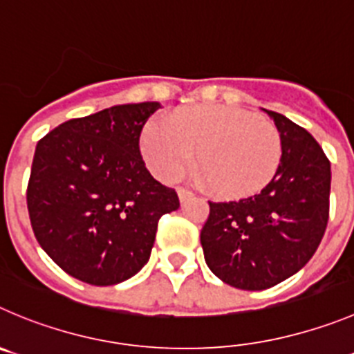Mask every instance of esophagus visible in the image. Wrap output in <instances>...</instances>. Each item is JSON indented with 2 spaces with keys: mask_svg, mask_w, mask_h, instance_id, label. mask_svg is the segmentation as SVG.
<instances>
[{
  "mask_svg": "<svg viewBox=\"0 0 354 354\" xmlns=\"http://www.w3.org/2000/svg\"><path fill=\"white\" fill-rule=\"evenodd\" d=\"M178 197H180L181 204H185L187 201H190L194 197L192 190H188V188H178Z\"/></svg>",
  "mask_w": 354,
  "mask_h": 354,
  "instance_id": "34e87169",
  "label": "esophagus"
}]
</instances>
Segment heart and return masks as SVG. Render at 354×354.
Returning <instances> with one entry per match:
<instances>
[{
	"label": "heart",
	"mask_w": 354,
	"mask_h": 354,
	"mask_svg": "<svg viewBox=\"0 0 354 354\" xmlns=\"http://www.w3.org/2000/svg\"><path fill=\"white\" fill-rule=\"evenodd\" d=\"M148 169L164 183L176 181L197 164L201 178L227 199L253 196L272 181L283 145L272 122L225 104L196 106L148 122L141 136Z\"/></svg>",
	"instance_id": "obj_1"
}]
</instances>
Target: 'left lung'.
<instances>
[{"instance_id": "8db88e82", "label": "left lung", "mask_w": 354, "mask_h": 354, "mask_svg": "<svg viewBox=\"0 0 354 354\" xmlns=\"http://www.w3.org/2000/svg\"><path fill=\"white\" fill-rule=\"evenodd\" d=\"M281 136L276 176L262 192L211 203L201 230L204 260L223 283L266 290L299 272L328 223L330 160L318 141L285 115L266 110Z\"/></svg>"}]
</instances>
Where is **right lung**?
Masks as SVG:
<instances>
[{
  "label": "right lung",
  "instance_id": "obj_1",
  "mask_svg": "<svg viewBox=\"0 0 354 354\" xmlns=\"http://www.w3.org/2000/svg\"><path fill=\"white\" fill-rule=\"evenodd\" d=\"M158 102L118 104L64 122L38 141L28 211L39 246L69 276L110 286L148 262L174 188L145 167L140 136Z\"/></svg>",
  "mask_w": 354,
  "mask_h": 354
}]
</instances>
